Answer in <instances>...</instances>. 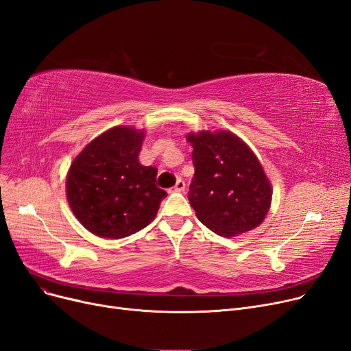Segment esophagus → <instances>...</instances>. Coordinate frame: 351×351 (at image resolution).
Here are the masks:
<instances>
[{
    "instance_id": "34e87169",
    "label": "esophagus",
    "mask_w": 351,
    "mask_h": 351,
    "mask_svg": "<svg viewBox=\"0 0 351 351\" xmlns=\"http://www.w3.org/2000/svg\"><path fill=\"white\" fill-rule=\"evenodd\" d=\"M185 188H186L185 182L182 180V179H178V180H176V185L173 186V191H175V192H184Z\"/></svg>"
}]
</instances>
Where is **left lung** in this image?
<instances>
[{"label":"left lung","mask_w":351,"mask_h":351,"mask_svg":"<svg viewBox=\"0 0 351 351\" xmlns=\"http://www.w3.org/2000/svg\"><path fill=\"white\" fill-rule=\"evenodd\" d=\"M188 142L195 166L188 197L197 219L221 237L260 225L272 191L254 152L228 130L191 133Z\"/></svg>","instance_id":"8db88e82"}]
</instances>
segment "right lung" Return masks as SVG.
Instances as JSON below:
<instances>
[{
  "instance_id": "add662e5",
  "label": "right lung",
  "mask_w": 351,
  "mask_h": 351,
  "mask_svg": "<svg viewBox=\"0 0 351 351\" xmlns=\"http://www.w3.org/2000/svg\"><path fill=\"white\" fill-rule=\"evenodd\" d=\"M143 130L116 126L90 142L67 175V199L80 223L101 238H125L155 219L167 195L158 169L139 163Z\"/></svg>"
}]
</instances>
